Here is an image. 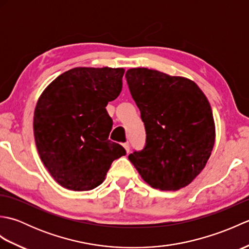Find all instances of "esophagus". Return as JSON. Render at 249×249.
Instances as JSON below:
<instances>
[{"label":"esophagus","instance_id":"1","mask_svg":"<svg viewBox=\"0 0 249 249\" xmlns=\"http://www.w3.org/2000/svg\"><path fill=\"white\" fill-rule=\"evenodd\" d=\"M123 146H124L125 151L128 153V152H129V143H128V142H126V143H124V144H123Z\"/></svg>","mask_w":249,"mask_h":249}]
</instances>
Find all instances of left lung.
Instances as JSON below:
<instances>
[{
  "label": "left lung",
  "mask_w": 249,
  "mask_h": 249,
  "mask_svg": "<svg viewBox=\"0 0 249 249\" xmlns=\"http://www.w3.org/2000/svg\"><path fill=\"white\" fill-rule=\"evenodd\" d=\"M126 80L146 131V144L128 160L153 188L178 190L203 170L215 143L211 105L193 80L130 68Z\"/></svg>",
  "instance_id": "left-lung-1"
}]
</instances>
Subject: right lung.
<instances>
[{"instance_id": "obj_1", "label": "right lung", "mask_w": 249, "mask_h": 249, "mask_svg": "<svg viewBox=\"0 0 249 249\" xmlns=\"http://www.w3.org/2000/svg\"><path fill=\"white\" fill-rule=\"evenodd\" d=\"M124 68L76 67L56 77L37 100L33 129L37 151L61 186L76 192L102 184L111 163L126 154L108 139L106 106L122 91Z\"/></svg>"}]
</instances>
